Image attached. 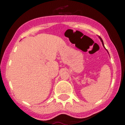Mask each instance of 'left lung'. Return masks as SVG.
<instances>
[{
  "instance_id": "obj_1",
  "label": "left lung",
  "mask_w": 125,
  "mask_h": 125,
  "mask_svg": "<svg viewBox=\"0 0 125 125\" xmlns=\"http://www.w3.org/2000/svg\"><path fill=\"white\" fill-rule=\"evenodd\" d=\"M99 38L100 39V40H101V42H102V44H103V46L104 48V49H106V48H105V47H104V43H103V40H102V39H101V37H99ZM106 51H107V50H106ZM107 52H108V51H107ZM108 54H109V53H108Z\"/></svg>"
}]
</instances>
